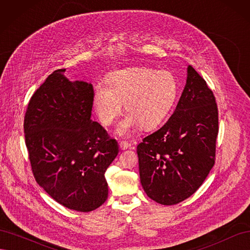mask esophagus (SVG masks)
<instances>
[{
    "instance_id": "1",
    "label": "esophagus",
    "mask_w": 250,
    "mask_h": 250,
    "mask_svg": "<svg viewBox=\"0 0 250 250\" xmlns=\"http://www.w3.org/2000/svg\"><path fill=\"white\" fill-rule=\"evenodd\" d=\"M119 146H120V149L125 150V149L130 147V144L128 143V142H126V141H122V142L119 143Z\"/></svg>"
}]
</instances>
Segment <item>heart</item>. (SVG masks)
I'll use <instances>...</instances> for the list:
<instances>
[{"mask_svg": "<svg viewBox=\"0 0 250 250\" xmlns=\"http://www.w3.org/2000/svg\"><path fill=\"white\" fill-rule=\"evenodd\" d=\"M178 94V81L171 72L128 67L110 73L107 84L97 83L93 104L100 122L109 126L124 102L128 115L120 123L119 132L127 134L138 126L152 129L160 125L172 110Z\"/></svg>", "mask_w": 250, "mask_h": 250, "instance_id": "heart-1", "label": "heart"}]
</instances>
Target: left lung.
<instances>
[{
  "label": "left lung",
  "instance_id": "obj_1",
  "mask_svg": "<svg viewBox=\"0 0 250 250\" xmlns=\"http://www.w3.org/2000/svg\"><path fill=\"white\" fill-rule=\"evenodd\" d=\"M218 131L215 96L188 65L175 111L137 147L141 183L148 197L173 206L197 191L215 164Z\"/></svg>",
  "mask_w": 250,
  "mask_h": 250
}]
</instances>
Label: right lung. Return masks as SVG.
I'll list each match as a JSON object with an SVG mask.
<instances>
[{"label":"right lung","mask_w":250,"mask_h":250,"mask_svg":"<svg viewBox=\"0 0 250 250\" xmlns=\"http://www.w3.org/2000/svg\"><path fill=\"white\" fill-rule=\"evenodd\" d=\"M53 72L35 90L24 119L25 142L36 183L63 207L90 211L107 199L105 179L118 143L90 120V83Z\"/></svg>","instance_id":"obj_1"}]
</instances>
